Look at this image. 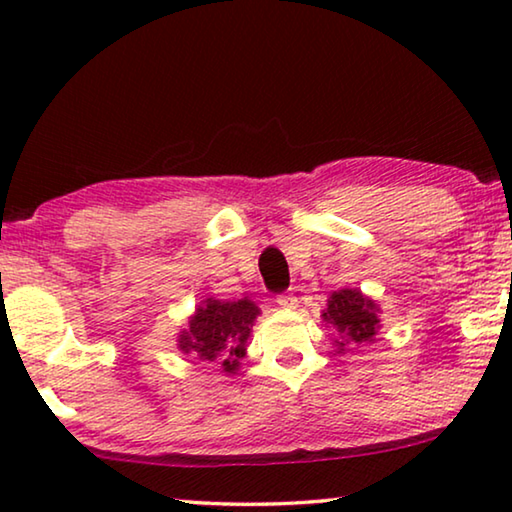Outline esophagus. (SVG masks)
<instances>
[{"instance_id":"34e87169","label":"esophagus","mask_w":512,"mask_h":512,"mask_svg":"<svg viewBox=\"0 0 512 512\" xmlns=\"http://www.w3.org/2000/svg\"><path fill=\"white\" fill-rule=\"evenodd\" d=\"M277 305H280L282 309H296L298 298L293 296V293H282V296H277Z\"/></svg>"}]
</instances>
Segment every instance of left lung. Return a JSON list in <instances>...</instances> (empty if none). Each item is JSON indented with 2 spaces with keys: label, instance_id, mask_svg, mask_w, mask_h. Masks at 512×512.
<instances>
[{
  "label": "left lung",
  "instance_id": "8db88e82",
  "mask_svg": "<svg viewBox=\"0 0 512 512\" xmlns=\"http://www.w3.org/2000/svg\"><path fill=\"white\" fill-rule=\"evenodd\" d=\"M323 320L334 325L339 332V339L334 343L336 352L343 354L352 345L375 341L379 329V307L375 300L363 296L357 289H341L329 296Z\"/></svg>",
  "mask_w": 512,
  "mask_h": 512
}]
</instances>
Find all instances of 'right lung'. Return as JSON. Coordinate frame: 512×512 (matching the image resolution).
I'll return each instance as SVG.
<instances>
[{"label":"right lung","instance_id":"add662e5","mask_svg":"<svg viewBox=\"0 0 512 512\" xmlns=\"http://www.w3.org/2000/svg\"><path fill=\"white\" fill-rule=\"evenodd\" d=\"M257 316L259 307L248 298L235 302L207 298L189 318V327L178 334V348L196 359L219 361L225 372H232L246 354Z\"/></svg>","mask_w":512,"mask_h":512}]
</instances>
